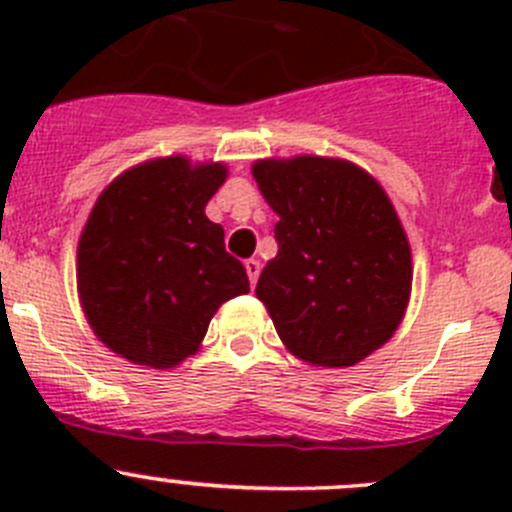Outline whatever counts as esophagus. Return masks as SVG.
<instances>
[{
	"instance_id": "obj_1",
	"label": "esophagus",
	"mask_w": 512,
	"mask_h": 512,
	"mask_svg": "<svg viewBox=\"0 0 512 512\" xmlns=\"http://www.w3.org/2000/svg\"><path fill=\"white\" fill-rule=\"evenodd\" d=\"M245 270H247V277H250V285L255 287L257 285V277H260V270H262L260 260H255V257H252V260H247L245 262Z\"/></svg>"
}]
</instances>
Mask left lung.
I'll list each match as a JSON object with an SVG mask.
<instances>
[{
  "mask_svg": "<svg viewBox=\"0 0 512 512\" xmlns=\"http://www.w3.org/2000/svg\"><path fill=\"white\" fill-rule=\"evenodd\" d=\"M252 175L280 215L257 299L294 356L354 366L396 332L411 294V250L394 205L347 160H257Z\"/></svg>",
  "mask_w": 512,
  "mask_h": 512,
  "instance_id": "8db88e82",
  "label": "left lung"
}]
</instances>
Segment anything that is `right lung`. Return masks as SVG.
Instances as JSON below:
<instances>
[{"instance_id":"add662e5","label":"right lung","mask_w":512,"mask_h":512,"mask_svg":"<svg viewBox=\"0 0 512 512\" xmlns=\"http://www.w3.org/2000/svg\"><path fill=\"white\" fill-rule=\"evenodd\" d=\"M220 163L158 158L118 175L79 240V294L96 337L133 364L170 369L203 342L218 307L250 292L205 205Z\"/></svg>"}]
</instances>
